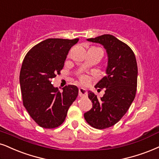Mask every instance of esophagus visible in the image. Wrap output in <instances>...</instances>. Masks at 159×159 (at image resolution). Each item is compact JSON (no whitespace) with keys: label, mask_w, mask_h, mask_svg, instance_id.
<instances>
[{"label":"esophagus","mask_w":159,"mask_h":159,"mask_svg":"<svg viewBox=\"0 0 159 159\" xmlns=\"http://www.w3.org/2000/svg\"><path fill=\"white\" fill-rule=\"evenodd\" d=\"M88 95V92L87 90L84 88H80L79 89V96L80 97H86Z\"/></svg>","instance_id":"obj_1"}]
</instances>
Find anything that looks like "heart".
<instances>
[{
	"mask_svg": "<svg viewBox=\"0 0 159 159\" xmlns=\"http://www.w3.org/2000/svg\"><path fill=\"white\" fill-rule=\"evenodd\" d=\"M80 80L83 83H86L89 80V78H88V76L86 75H81L80 76Z\"/></svg>",
	"mask_w": 159,
	"mask_h": 159,
	"instance_id": "b5f03b06",
	"label": "heart"
}]
</instances>
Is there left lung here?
Wrapping results in <instances>:
<instances>
[{"label":"left lung","instance_id":"obj_1","mask_svg":"<svg viewBox=\"0 0 159 159\" xmlns=\"http://www.w3.org/2000/svg\"><path fill=\"white\" fill-rule=\"evenodd\" d=\"M87 40L102 45L106 50L107 66L106 75L95 85L96 89H105V94L98 98L93 92L89 91L93 107L84 113V117L94 128L105 129L116 124L134 100L138 76L137 62L130 47L113 35L103 34Z\"/></svg>","mask_w":159,"mask_h":159}]
</instances>
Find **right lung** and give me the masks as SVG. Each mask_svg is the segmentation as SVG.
Here are the masks:
<instances>
[{
  "instance_id": "obj_1",
  "label": "right lung",
  "mask_w": 159,
  "mask_h": 159,
  "mask_svg": "<svg viewBox=\"0 0 159 159\" xmlns=\"http://www.w3.org/2000/svg\"><path fill=\"white\" fill-rule=\"evenodd\" d=\"M78 41V38L46 39L33 47L23 61L20 85L23 105L33 120L44 128L62 125L77 97L76 86H65L60 92L52 80L60 74L68 52Z\"/></svg>"
}]
</instances>
